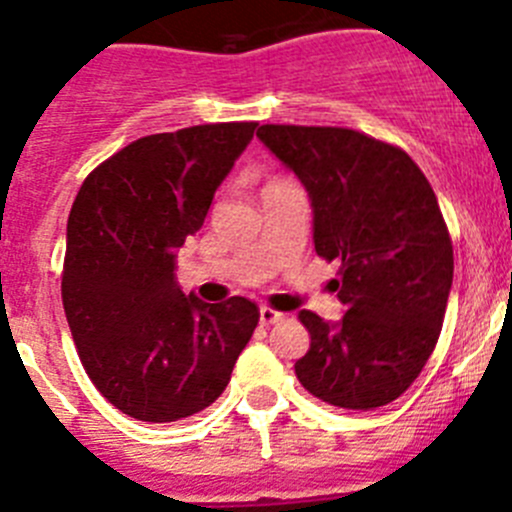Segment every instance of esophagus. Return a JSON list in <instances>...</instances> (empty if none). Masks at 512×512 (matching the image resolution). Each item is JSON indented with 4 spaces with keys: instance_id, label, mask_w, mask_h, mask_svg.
Wrapping results in <instances>:
<instances>
[{
    "instance_id": "1",
    "label": "esophagus",
    "mask_w": 512,
    "mask_h": 512,
    "mask_svg": "<svg viewBox=\"0 0 512 512\" xmlns=\"http://www.w3.org/2000/svg\"><path fill=\"white\" fill-rule=\"evenodd\" d=\"M259 314H261V325H276V322L284 320V312H276V309L271 307H261Z\"/></svg>"
}]
</instances>
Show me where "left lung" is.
Masks as SVG:
<instances>
[{
    "label": "left lung",
    "mask_w": 512,
    "mask_h": 512,
    "mask_svg": "<svg viewBox=\"0 0 512 512\" xmlns=\"http://www.w3.org/2000/svg\"><path fill=\"white\" fill-rule=\"evenodd\" d=\"M256 137L307 190L317 256L342 264V320L299 312L312 337L299 383L337 409L396 401L434 353L452 289L437 195L409 154L363 131L264 124Z\"/></svg>",
    "instance_id": "obj_1"
}]
</instances>
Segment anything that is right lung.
Instances as JSON below:
<instances>
[{"mask_svg": "<svg viewBox=\"0 0 512 512\" xmlns=\"http://www.w3.org/2000/svg\"><path fill=\"white\" fill-rule=\"evenodd\" d=\"M253 121L131 142L86 177L68 218L63 307L93 386L124 414L167 424L208 409L259 325L246 297L208 304L175 279Z\"/></svg>", "mask_w": 512, "mask_h": 512, "instance_id": "1", "label": "right lung"}]
</instances>
